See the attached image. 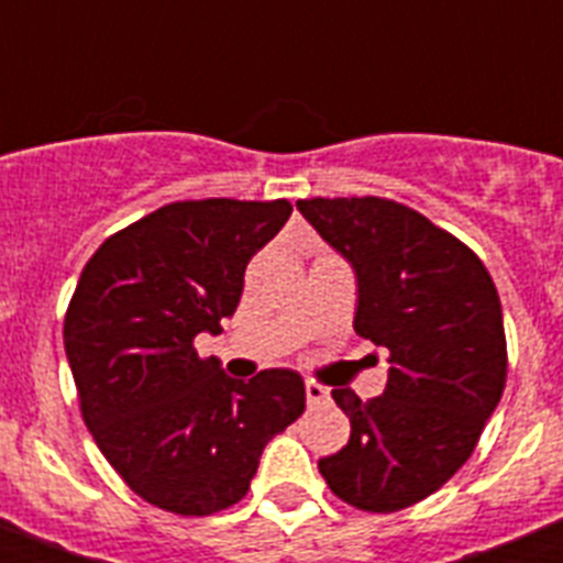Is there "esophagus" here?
<instances>
[{
    "mask_svg": "<svg viewBox=\"0 0 563 563\" xmlns=\"http://www.w3.org/2000/svg\"><path fill=\"white\" fill-rule=\"evenodd\" d=\"M305 391H307V406H321V402H327V397H330V391H327V386H321V383L316 380H307L305 383Z\"/></svg>",
    "mask_w": 563,
    "mask_h": 563,
    "instance_id": "1",
    "label": "esophagus"
}]
</instances>
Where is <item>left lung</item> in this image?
<instances>
[{
    "label": "left lung",
    "mask_w": 563,
    "mask_h": 563,
    "mask_svg": "<svg viewBox=\"0 0 563 563\" xmlns=\"http://www.w3.org/2000/svg\"><path fill=\"white\" fill-rule=\"evenodd\" d=\"M298 211L357 276L355 332L389 352L363 402L332 389L350 442L318 460L332 494L366 514L429 499L471 460L507 380L494 278L465 242L386 197H312Z\"/></svg>",
    "instance_id": "obj_1"
}]
</instances>
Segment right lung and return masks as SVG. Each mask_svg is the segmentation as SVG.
I'll return each instance as SVG.
<instances>
[{"label": "right lung", "mask_w": 563, "mask_h": 563, "mask_svg": "<svg viewBox=\"0 0 563 563\" xmlns=\"http://www.w3.org/2000/svg\"><path fill=\"white\" fill-rule=\"evenodd\" d=\"M287 200H183L103 239L64 316L89 434L134 494L211 516L251 487L262 449L305 411V380L222 375L194 338L236 312L245 267L290 220Z\"/></svg>", "instance_id": "right-lung-1"}]
</instances>
